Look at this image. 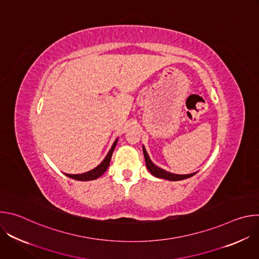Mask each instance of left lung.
<instances>
[{
    "instance_id": "1",
    "label": "left lung",
    "mask_w": 259,
    "mask_h": 259,
    "mask_svg": "<svg viewBox=\"0 0 259 259\" xmlns=\"http://www.w3.org/2000/svg\"><path fill=\"white\" fill-rule=\"evenodd\" d=\"M142 151H143V155H144V159H145L146 168L155 177L170 180V181H177V180H182V179H187L189 177H192L193 175H195L197 173V172H195V173H192V174H174V173L168 172V171L158 167L157 165H155L152 162L149 155H147V153H146V150H145L144 146H142Z\"/></svg>"
}]
</instances>
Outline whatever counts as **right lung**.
<instances>
[{
    "label": "right lung",
    "instance_id": "right-lung-1",
    "mask_svg": "<svg viewBox=\"0 0 259 259\" xmlns=\"http://www.w3.org/2000/svg\"><path fill=\"white\" fill-rule=\"evenodd\" d=\"M118 139L117 138L115 140V142L113 143L112 147H110L109 152L107 153L106 157L104 158V160L97 166L95 167L94 169L88 171V172H85V173H81V174H67V173H64L67 177H70L72 179H76V180H80V181H88V180H94V179H97L98 177H100L105 171L106 169L108 168L109 166V162H110V159H112V155L114 153V150L115 147L117 145V142H118Z\"/></svg>",
    "mask_w": 259,
    "mask_h": 259
}]
</instances>
